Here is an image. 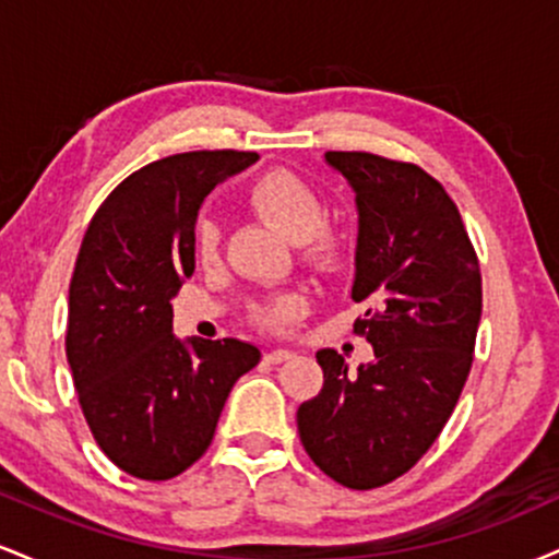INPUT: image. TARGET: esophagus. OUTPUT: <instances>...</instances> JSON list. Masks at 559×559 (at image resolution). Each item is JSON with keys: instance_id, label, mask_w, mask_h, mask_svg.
<instances>
[{"instance_id": "esophagus-1", "label": "esophagus", "mask_w": 559, "mask_h": 559, "mask_svg": "<svg viewBox=\"0 0 559 559\" xmlns=\"http://www.w3.org/2000/svg\"><path fill=\"white\" fill-rule=\"evenodd\" d=\"M292 357H294V352L292 349H271V352H267V355H265V360L267 362H286V360H292Z\"/></svg>"}]
</instances>
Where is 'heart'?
Wrapping results in <instances>:
<instances>
[{
    "instance_id": "heart-1",
    "label": "heart",
    "mask_w": 559,
    "mask_h": 559,
    "mask_svg": "<svg viewBox=\"0 0 559 559\" xmlns=\"http://www.w3.org/2000/svg\"><path fill=\"white\" fill-rule=\"evenodd\" d=\"M247 202L262 221L278 228L286 239L297 241L305 260L312 262L316 267L331 271L344 260V236L325 226L329 210H325L323 197L294 173L271 170L265 176L254 178L252 186L247 189ZM221 243L223 230L217 226V221L202 217L197 223L194 234L197 258L204 265H213L221 258ZM301 310H305V299L299 294H278V297L254 307V320L265 329L278 331L286 329L292 320H297Z\"/></svg>"
}]
</instances>
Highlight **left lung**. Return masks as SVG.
<instances>
[{"instance_id":"1","label":"left lung","mask_w":559,"mask_h":559,"mask_svg":"<svg viewBox=\"0 0 559 559\" xmlns=\"http://www.w3.org/2000/svg\"><path fill=\"white\" fill-rule=\"evenodd\" d=\"M357 202L352 299L376 305L355 331L373 360L352 373L320 349L323 389L297 409L299 439L325 476L378 489L404 476L447 426L473 365L480 267L457 204L413 163L325 152Z\"/></svg>"}]
</instances>
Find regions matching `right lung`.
<instances>
[{"instance_id":"obj_1","label":"right lung","mask_w":559,"mask_h":559,"mask_svg":"<svg viewBox=\"0 0 559 559\" xmlns=\"http://www.w3.org/2000/svg\"><path fill=\"white\" fill-rule=\"evenodd\" d=\"M258 152H183L131 173L83 236L66 352L96 444L128 476L168 480L207 452L230 389L260 362L239 338L173 336V305L194 273V226L217 183Z\"/></svg>"}]
</instances>
